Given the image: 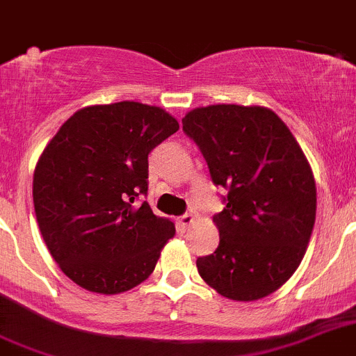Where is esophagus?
<instances>
[{
    "mask_svg": "<svg viewBox=\"0 0 356 356\" xmlns=\"http://www.w3.org/2000/svg\"><path fill=\"white\" fill-rule=\"evenodd\" d=\"M195 221V218L191 214H184V216H181V218L177 219V227H179V230L181 232H184V230H188V227L191 223H193Z\"/></svg>",
    "mask_w": 356,
    "mask_h": 356,
    "instance_id": "esophagus-1",
    "label": "esophagus"
}]
</instances>
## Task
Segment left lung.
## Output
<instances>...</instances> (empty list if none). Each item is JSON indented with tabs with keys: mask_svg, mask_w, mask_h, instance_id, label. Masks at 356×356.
I'll use <instances>...</instances> for the list:
<instances>
[{
	"mask_svg": "<svg viewBox=\"0 0 356 356\" xmlns=\"http://www.w3.org/2000/svg\"><path fill=\"white\" fill-rule=\"evenodd\" d=\"M212 182L228 189L214 216L219 245L198 274L219 295L251 302L274 293L300 265L316 219V182L290 128L267 107L209 105L184 115Z\"/></svg>",
	"mask_w": 356,
	"mask_h": 356,
	"instance_id": "1",
	"label": "left lung"
}]
</instances>
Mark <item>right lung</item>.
Segmentation results:
<instances>
[{"mask_svg": "<svg viewBox=\"0 0 356 356\" xmlns=\"http://www.w3.org/2000/svg\"><path fill=\"white\" fill-rule=\"evenodd\" d=\"M177 129V119L145 103L91 105L43 149L33 175L36 221L73 283L115 295L152 274L175 227L133 202L147 195L149 152Z\"/></svg>", "mask_w": 356, "mask_h": 356, "instance_id": "1", "label": "right lung"}]
</instances>
